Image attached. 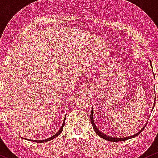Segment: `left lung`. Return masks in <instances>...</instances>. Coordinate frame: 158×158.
I'll use <instances>...</instances> for the list:
<instances>
[{
  "instance_id": "obj_1",
  "label": "left lung",
  "mask_w": 158,
  "mask_h": 158,
  "mask_svg": "<svg viewBox=\"0 0 158 158\" xmlns=\"http://www.w3.org/2000/svg\"><path fill=\"white\" fill-rule=\"evenodd\" d=\"M150 63L152 64V62H151L150 60ZM155 107V106H154ZM90 119H91V122H92V125H93V129L94 131H95V132L99 136H101V137L103 138L104 139H106V140H108V141H112V142H119V141H125V140H127V139H131V138H133V137H135V136L139 135L140 133L143 131V130H144L145 127H143V129L140 131H139L138 133H136V134H134V135L133 136H127V137H123V138H117V137H112V136H107L105 134H104V133H102L101 131L98 130V127H96V125H95V123H94V120H93V109H92V111H91V114H90Z\"/></svg>"
}]
</instances>
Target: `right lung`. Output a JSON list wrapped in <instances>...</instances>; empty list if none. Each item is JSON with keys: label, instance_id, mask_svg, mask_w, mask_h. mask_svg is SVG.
Returning a JSON list of instances; mask_svg holds the SVG:
<instances>
[{"label": "right lung", "instance_id": "1", "mask_svg": "<svg viewBox=\"0 0 158 158\" xmlns=\"http://www.w3.org/2000/svg\"><path fill=\"white\" fill-rule=\"evenodd\" d=\"M65 118H64V122H63V125H62V127H60V131H58L57 133H56V134H54V136H51V137H50V138H48V139H42V140H32V141H34V142H36V143H45V142L50 141V140H51V139H54V138H56V136H59L60 134H61V132L63 131V126H64V125H65ZM29 140H31V139H29Z\"/></svg>", "mask_w": 158, "mask_h": 158}]
</instances>
